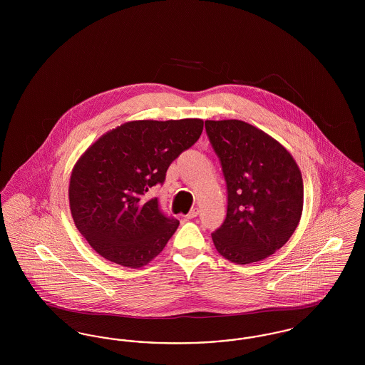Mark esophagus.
I'll list each match as a JSON object with an SVG mask.
<instances>
[{
    "mask_svg": "<svg viewBox=\"0 0 365 365\" xmlns=\"http://www.w3.org/2000/svg\"><path fill=\"white\" fill-rule=\"evenodd\" d=\"M197 216H198V209H191L190 212L186 215V219H194V217H197Z\"/></svg>",
    "mask_w": 365,
    "mask_h": 365,
    "instance_id": "obj_1",
    "label": "esophagus"
}]
</instances>
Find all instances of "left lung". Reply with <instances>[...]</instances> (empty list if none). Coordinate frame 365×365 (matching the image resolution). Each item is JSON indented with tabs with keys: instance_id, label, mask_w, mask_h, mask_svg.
Listing matches in <instances>:
<instances>
[{
	"instance_id": "8db88e82",
	"label": "left lung",
	"mask_w": 365,
	"mask_h": 365,
	"mask_svg": "<svg viewBox=\"0 0 365 365\" xmlns=\"http://www.w3.org/2000/svg\"><path fill=\"white\" fill-rule=\"evenodd\" d=\"M227 185V216L213 234L216 250L235 264L274 255L293 235L304 205L302 175L293 156L242 120H207Z\"/></svg>"
}]
</instances>
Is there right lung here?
<instances>
[{
    "instance_id": "obj_1",
    "label": "right lung",
    "mask_w": 365,
    "mask_h": 365,
    "mask_svg": "<svg viewBox=\"0 0 365 365\" xmlns=\"http://www.w3.org/2000/svg\"><path fill=\"white\" fill-rule=\"evenodd\" d=\"M201 119L135 120L108 131L76 161L71 174L72 219L106 260L140 268L165 247L179 222L165 216L156 197L171 163L202 133Z\"/></svg>"
}]
</instances>
